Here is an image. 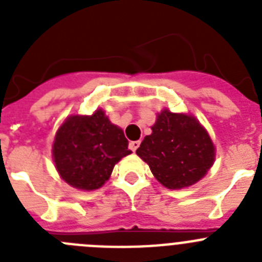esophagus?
Segmentation results:
<instances>
[{
	"mask_svg": "<svg viewBox=\"0 0 262 262\" xmlns=\"http://www.w3.org/2000/svg\"><path fill=\"white\" fill-rule=\"evenodd\" d=\"M139 145H140V142L139 140H135V142H129V149L133 152H135L136 149L139 148Z\"/></svg>",
	"mask_w": 262,
	"mask_h": 262,
	"instance_id": "esophagus-1",
	"label": "esophagus"
}]
</instances>
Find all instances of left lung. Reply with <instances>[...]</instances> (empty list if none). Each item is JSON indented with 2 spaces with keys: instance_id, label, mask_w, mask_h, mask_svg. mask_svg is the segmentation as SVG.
<instances>
[{
  "instance_id": "obj_1",
  "label": "left lung",
  "mask_w": 262,
  "mask_h": 262,
  "mask_svg": "<svg viewBox=\"0 0 262 262\" xmlns=\"http://www.w3.org/2000/svg\"><path fill=\"white\" fill-rule=\"evenodd\" d=\"M160 184L182 189L200 181L214 163L215 148L194 117L164 110L136 149Z\"/></svg>"
}]
</instances>
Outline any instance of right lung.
<instances>
[{"label": "right lung", "instance_id": "obj_1", "mask_svg": "<svg viewBox=\"0 0 262 262\" xmlns=\"http://www.w3.org/2000/svg\"><path fill=\"white\" fill-rule=\"evenodd\" d=\"M52 152L62 180L82 190L102 186L115 164L131 154L123 131L102 110L68 118L57 131Z\"/></svg>", "mask_w": 262, "mask_h": 262}]
</instances>
